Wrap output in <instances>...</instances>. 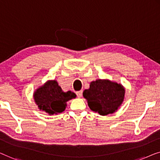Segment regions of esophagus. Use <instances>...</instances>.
<instances>
[{"label": "esophagus", "instance_id": "obj_1", "mask_svg": "<svg viewBox=\"0 0 160 160\" xmlns=\"http://www.w3.org/2000/svg\"><path fill=\"white\" fill-rule=\"evenodd\" d=\"M76 94H77V96L78 98H81V97H82V91L81 90V91H78L77 93H76Z\"/></svg>", "mask_w": 160, "mask_h": 160}]
</instances>
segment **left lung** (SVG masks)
<instances>
[{
	"mask_svg": "<svg viewBox=\"0 0 160 160\" xmlns=\"http://www.w3.org/2000/svg\"><path fill=\"white\" fill-rule=\"evenodd\" d=\"M83 96L92 111L107 115L117 111L122 103L125 89L120 84L107 80H96L83 91Z\"/></svg>",
	"mask_w": 160,
	"mask_h": 160,
	"instance_id": "left-lung-1",
	"label": "left lung"
}]
</instances>
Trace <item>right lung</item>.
I'll use <instances>...</instances> for the list:
<instances>
[{"label":"right lung","mask_w":160,"mask_h":160,"mask_svg":"<svg viewBox=\"0 0 160 160\" xmlns=\"http://www.w3.org/2000/svg\"><path fill=\"white\" fill-rule=\"evenodd\" d=\"M75 97V93L71 91H63L56 80L48 81L34 93L35 102L39 109L49 114L64 112L66 102Z\"/></svg>","instance_id":"right-lung-1"}]
</instances>
